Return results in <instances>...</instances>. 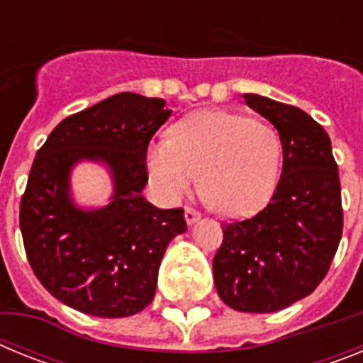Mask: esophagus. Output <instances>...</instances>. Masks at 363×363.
<instances>
[{"mask_svg": "<svg viewBox=\"0 0 363 363\" xmlns=\"http://www.w3.org/2000/svg\"><path fill=\"white\" fill-rule=\"evenodd\" d=\"M198 220H200V213L187 207V209H185V221H187V225H194Z\"/></svg>", "mask_w": 363, "mask_h": 363, "instance_id": "1", "label": "esophagus"}]
</instances>
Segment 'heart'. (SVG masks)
<instances>
[{
  "label": "heart",
  "instance_id": "b5f03b06",
  "mask_svg": "<svg viewBox=\"0 0 363 363\" xmlns=\"http://www.w3.org/2000/svg\"><path fill=\"white\" fill-rule=\"evenodd\" d=\"M147 172L162 200L174 203L200 182L221 214L251 216L277 189L280 136L269 123L223 111H201L179 121L171 140L147 150Z\"/></svg>",
  "mask_w": 363,
  "mask_h": 363
}]
</instances>
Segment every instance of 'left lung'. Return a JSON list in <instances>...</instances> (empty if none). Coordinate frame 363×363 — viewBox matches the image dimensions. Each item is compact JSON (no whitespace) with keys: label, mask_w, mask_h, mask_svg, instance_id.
I'll return each instance as SVG.
<instances>
[{"label":"left lung","mask_w":363,"mask_h":363,"mask_svg":"<svg viewBox=\"0 0 363 363\" xmlns=\"http://www.w3.org/2000/svg\"><path fill=\"white\" fill-rule=\"evenodd\" d=\"M243 99L278 130L284 169L264 211L221 225L214 285L234 311L274 313L309 296L335 258L344 229L338 165L307 112L259 94Z\"/></svg>","instance_id":"1"}]
</instances>
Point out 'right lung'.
Here are the masks:
<instances>
[{
    "instance_id": "1",
    "label": "right lung",
    "mask_w": 363,
    "mask_h": 363,
    "mask_svg": "<svg viewBox=\"0 0 363 363\" xmlns=\"http://www.w3.org/2000/svg\"><path fill=\"white\" fill-rule=\"evenodd\" d=\"M162 98L120 92L65 118L32 163L19 227L32 271L56 300L99 318L145 309L172 238L187 230L184 209L143 198L147 147L169 120ZM106 167L113 192L105 206H79L72 171Z\"/></svg>"
}]
</instances>
